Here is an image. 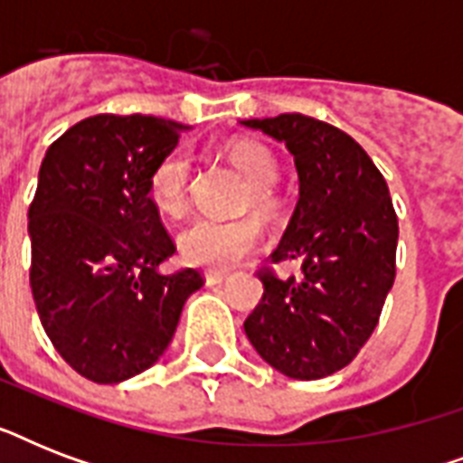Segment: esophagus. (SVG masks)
<instances>
[{"label": "esophagus", "mask_w": 463, "mask_h": 463, "mask_svg": "<svg viewBox=\"0 0 463 463\" xmlns=\"http://www.w3.org/2000/svg\"><path fill=\"white\" fill-rule=\"evenodd\" d=\"M203 279H206V283H209V286H218V283H223L225 279H228V274H225V271H206V274H203Z\"/></svg>", "instance_id": "1"}]
</instances>
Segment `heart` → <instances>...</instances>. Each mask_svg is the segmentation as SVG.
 Instances as JSON below:
<instances>
[{
  "label": "heart",
  "instance_id": "heart-1",
  "mask_svg": "<svg viewBox=\"0 0 463 463\" xmlns=\"http://www.w3.org/2000/svg\"><path fill=\"white\" fill-rule=\"evenodd\" d=\"M225 156L250 184L245 209L260 211L264 216L276 211L274 184L279 180V160L264 144L250 139L231 141ZM189 182H192V156L184 148H175L156 163L148 177V192L160 211L180 216L187 209ZM264 242V225L257 216L238 221L196 218L177 235L182 260L211 271H228L254 254Z\"/></svg>",
  "mask_w": 463,
  "mask_h": 463
}]
</instances>
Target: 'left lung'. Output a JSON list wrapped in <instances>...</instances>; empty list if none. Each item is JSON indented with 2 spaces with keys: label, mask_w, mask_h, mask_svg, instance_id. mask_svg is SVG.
<instances>
[{
  "label": "left lung",
  "mask_w": 463,
  "mask_h": 463,
  "mask_svg": "<svg viewBox=\"0 0 463 463\" xmlns=\"http://www.w3.org/2000/svg\"><path fill=\"white\" fill-rule=\"evenodd\" d=\"M286 144L300 199L271 261L296 260L303 276L261 269L264 296L245 319L254 351L293 380H322L351 363L380 322L396 276L389 187L358 141L300 112L245 119Z\"/></svg>",
  "instance_id": "obj_1"
}]
</instances>
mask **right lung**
Segmentation results:
<instances>
[{
	"label": "right lung",
	"instance_id": "obj_1",
	"mask_svg": "<svg viewBox=\"0 0 463 463\" xmlns=\"http://www.w3.org/2000/svg\"><path fill=\"white\" fill-rule=\"evenodd\" d=\"M187 127L96 115L47 148L28 209L31 288L43 329L76 373L118 384L165 353L196 269L163 274L175 242L148 177Z\"/></svg>",
	"mask_w": 463,
	"mask_h": 463
}]
</instances>
